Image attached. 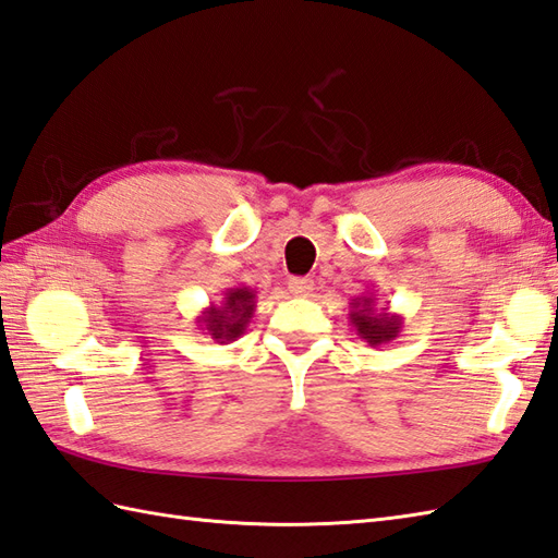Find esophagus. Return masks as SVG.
I'll list each match as a JSON object with an SVG mask.
<instances>
[{
    "label": "esophagus",
    "instance_id": "esophagus-1",
    "mask_svg": "<svg viewBox=\"0 0 558 558\" xmlns=\"http://www.w3.org/2000/svg\"><path fill=\"white\" fill-rule=\"evenodd\" d=\"M288 288H290V292H292L294 296H308L311 292H314V280H308V278H292V280L288 282Z\"/></svg>",
    "mask_w": 558,
    "mask_h": 558
}]
</instances>
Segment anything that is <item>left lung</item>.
Segmentation results:
<instances>
[{
	"mask_svg": "<svg viewBox=\"0 0 558 558\" xmlns=\"http://www.w3.org/2000/svg\"><path fill=\"white\" fill-rule=\"evenodd\" d=\"M349 323H352L361 340H366L371 347H378L397 338L401 326H404V318L399 314H390L387 306H375L373 292H366L352 302Z\"/></svg>",
	"mask_w": 558,
	"mask_h": 558,
	"instance_id": "obj_1",
	"label": "left lung"
}]
</instances>
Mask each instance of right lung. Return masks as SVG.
I'll return each instance as SVG.
<instances>
[{
  "label": "right lung",
  "mask_w": 558,
  "mask_h": 558,
  "mask_svg": "<svg viewBox=\"0 0 558 558\" xmlns=\"http://www.w3.org/2000/svg\"><path fill=\"white\" fill-rule=\"evenodd\" d=\"M256 311V294L247 284H235L223 292L220 304H209L197 316V326L204 335H211L218 344L238 340L247 330Z\"/></svg>",
  "instance_id": "obj_1"
}]
</instances>
